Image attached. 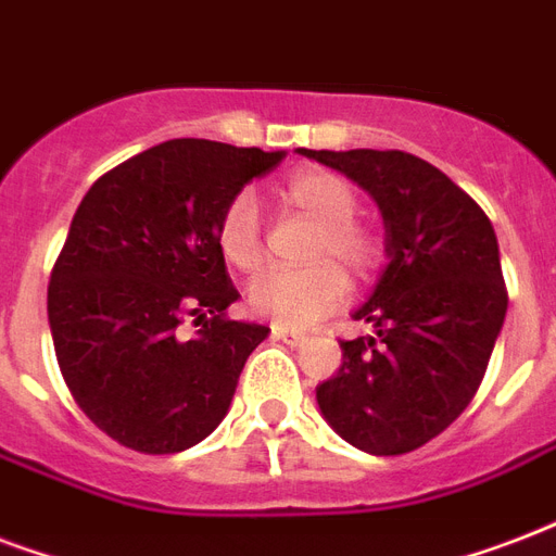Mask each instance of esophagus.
I'll return each instance as SVG.
<instances>
[{
    "mask_svg": "<svg viewBox=\"0 0 556 556\" xmlns=\"http://www.w3.org/2000/svg\"><path fill=\"white\" fill-rule=\"evenodd\" d=\"M274 338H279V341H286V344L296 346L306 341V332H296V329H282V326H274Z\"/></svg>",
    "mask_w": 556,
    "mask_h": 556,
    "instance_id": "esophagus-1",
    "label": "esophagus"
}]
</instances>
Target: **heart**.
<instances>
[{
	"label": "heart",
	"mask_w": 556,
	"mask_h": 556,
	"mask_svg": "<svg viewBox=\"0 0 556 556\" xmlns=\"http://www.w3.org/2000/svg\"><path fill=\"white\" fill-rule=\"evenodd\" d=\"M286 201L317 222L308 256L315 262L294 268H270L248 288L253 315L268 317L277 326L303 329L324 315L344 306L350 282L341 269L358 277L370 274L381 260V239L370 224L355 218L358 194L334 172H303L288 180ZM215 241L227 265L236 270H256L265 256L256 198L250 192L232 194L215 224ZM341 261L340 266L337 262Z\"/></svg>",
	"instance_id": "1"
}]
</instances>
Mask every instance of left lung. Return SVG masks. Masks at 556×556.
<instances>
[{
    "label": "left lung",
    "instance_id": "1",
    "mask_svg": "<svg viewBox=\"0 0 556 556\" xmlns=\"http://www.w3.org/2000/svg\"><path fill=\"white\" fill-rule=\"evenodd\" d=\"M379 203L388 268L355 320L376 334L341 341L317 384L326 422L370 455H405L446 431L481 388L507 315L498 241L486 212L408 151H308Z\"/></svg>",
    "mask_w": 556,
    "mask_h": 556
}]
</instances>
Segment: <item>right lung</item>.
<instances>
[{
    "label": "right lung",
    "mask_w": 556,
    "mask_h": 556,
    "mask_svg": "<svg viewBox=\"0 0 556 556\" xmlns=\"http://www.w3.org/2000/svg\"><path fill=\"white\" fill-rule=\"evenodd\" d=\"M282 151L168 139L84 194L49 279L63 381L108 438L175 455L215 431L268 326L227 317L239 300L215 224ZM198 325L194 336L185 324Z\"/></svg>",
    "instance_id": "right-lung-1"
}]
</instances>
